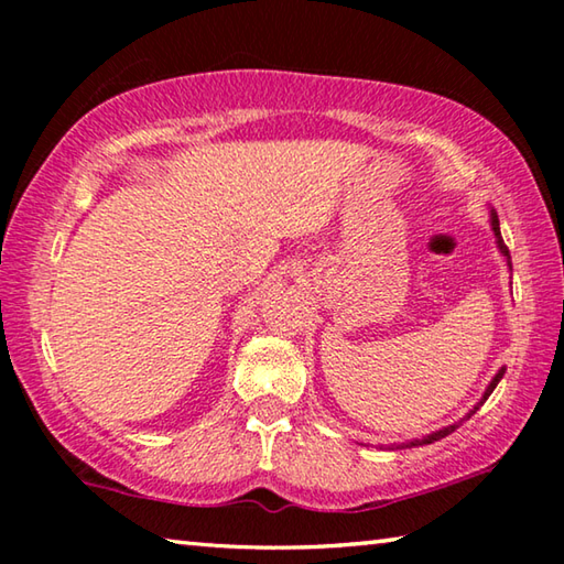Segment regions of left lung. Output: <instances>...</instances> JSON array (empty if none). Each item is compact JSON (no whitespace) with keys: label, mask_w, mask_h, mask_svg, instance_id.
Segmentation results:
<instances>
[{"label":"left lung","mask_w":564,"mask_h":564,"mask_svg":"<svg viewBox=\"0 0 564 564\" xmlns=\"http://www.w3.org/2000/svg\"><path fill=\"white\" fill-rule=\"evenodd\" d=\"M490 221H492V231H495V236H498V246H500V251L505 253V256H508V259H510V251H508V246H505V241H502V236H500V221H498V214H490ZM510 269H512V263H510ZM505 376V370H498V376H495L492 378V383L488 386V390H485V395H482V400H488V395L492 393V390H495V386H498L500 383V378ZM482 405V403H480ZM480 405H475L473 410H470V413H467V417H470V415H475V410L477 408H480ZM455 427L457 425H447V427H443V431H435V433H431V435H425L423 437V441H413V443H408V447H413V445H431V443H435V441H441V437H445V435H451L453 431H455Z\"/></svg>","instance_id":"left-lung-1"}]
</instances>
